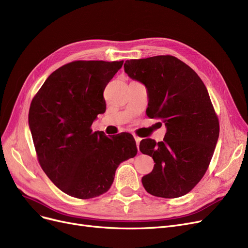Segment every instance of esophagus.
<instances>
[{
	"instance_id": "obj_1",
	"label": "esophagus",
	"mask_w": 248,
	"mask_h": 248,
	"mask_svg": "<svg viewBox=\"0 0 248 248\" xmlns=\"http://www.w3.org/2000/svg\"><path fill=\"white\" fill-rule=\"evenodd\" d=\"M134 138H135V141H136V144H137V147L139 148V145H140V142H141L142 139L140 138V137H137V136H135Z\"/></svg>"
}]
</instances>
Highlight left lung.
I'll return each mask as SVG.
<instances>
[{
    "label": "left lung",
    "instance_id": "obj_1",
    "mask_svg": "<svg viewBox=\"0 0 248 248\" xmlns=\"http://www.w3.org/2000/svg\"><path fill=\"white\" fill-rule=\"evenodd\" d=\"M124 67L147 89L148 116L161 118L167 127L162 142L140 143V151L155 162L142 184L157 197L185 195L204 176L218 139L207 89L193 69L170 55L126 60Z\"/></svg>",
    "mask_w": 248,
    "mask_h": 248
}]
</instances>
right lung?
I'll return each instance as SVG.
<instances>
[{"label": "right lung", "mask_w": 248, "mask_h": 248, "mask_svg": "<svg viewBox=\"0 0 248 248\" xmlns=\"http://www.w3.org/2000/svg\"><path fill=\"white\" fill-rule=\"evenodd\" d=\"M124 61H75L51 73L32 99L29 124L39 162L64 193L89 199L111 187L115 170L137 154L129 133L108 138L91 125L105 112L103 92Z\"/></svg>", "instance_id": "obj_1"}]
</instances>
